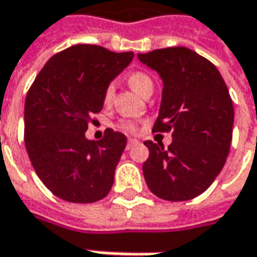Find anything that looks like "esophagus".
Masks as SVG:
<instances>
[{"instance_id":"esophagus-1","label":"esophagus","mask_w":257,"mask_h":257,"mask_svg":"<svg viewBox=\"0 0 257 257\" xmlns=\"http://www.w3.org/2000/svg\"><path fill=\"white\" fill-rule=\"evenodd\" d=\"M139 144V140H134V139H128V141H127V146H125V149L130 150L133 149L134 146H137Z\"/></svg>"}]
</instances>
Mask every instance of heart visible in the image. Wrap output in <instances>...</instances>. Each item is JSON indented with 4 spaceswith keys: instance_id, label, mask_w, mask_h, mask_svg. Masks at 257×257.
<instances>
[{
    "instance_id": "b5f03b06",
    "label": "heart",
    "mask_w": 257,
    "mask_h": 257,
    "mask_svg": "<svg viewBox=\"0 0 257 257\" xmlns=\"http://www.w3.org/2000/svg\"><path fill=\"white\" fill-rule=\"evenodd\" d=\"M128 84L132 86L136 92L140 93L143 96L147 92H150V90H153V79L147 73H144V72H133L132 75L128 76ZM113 94H114V84L110 82L104 87V93H103L104 103H110L111 99H113ZM118 127L121 130L128 133H134L137 130V124L134 121H132V120H121L118 123Z\"/></svg>"
}]
</instances>
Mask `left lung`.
<instances>
[{
  "label": "left lung",
  "instance_id": "left-lung-1",
  "mask_svg": "<svg viewBox=\"0 0 257 257\" xmlns=\"http://www.w3.org/2000/svg\"><path fill=\"white\" fill-rule=\"evenodd\" d=\"M164 82L153 132L173 133V143L144 141L150 156L143 174L150 191L165 201H188L221 173L232 141L233 104L211 60L184 46L139 53Z\"/></svg>",
  "mask_w": 257,
  "mask_h": 257
}]
</instances>
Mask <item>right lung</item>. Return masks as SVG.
<instances>
[{
	"instance_id": "right-lung-1",
	"label": "right lung",
	"mask_w": 257,
	"mask_h": 257,
	"mask_svg": "<svg viewBox=\"0 0 257 257\" xmlns=\"http://www.w3.org/2000/svg\"><path fill=\"white\" fill-rule=\"evenodd\" d=\"M132 59L133 52L73 45L53 55L29 87L25 147L39 180L63 201L92 204L111 189L127 139L111 128L99 141L84 133L103 108L104 87Z\"/></svg>"
}]
</instances>
